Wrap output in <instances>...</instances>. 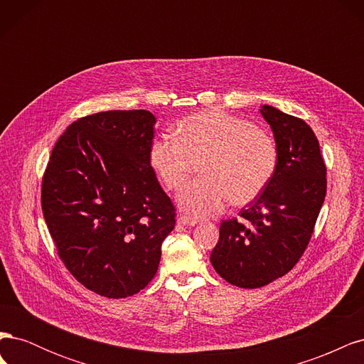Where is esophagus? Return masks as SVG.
<instances>
[{
	"instance_id": "34e87169",
	"label": "esophagus",
	"mask_w": 364,
	"mask_h": 364,
	"mask_svg": "<svg viewBox=\"0 0 364 364\" xmlns=\"http://www.w3.org/2000/svg\"><path fill=\"white\" fill-rule=\"evenodd\" d=\"M178 223L182 226H196L197 225V220L191 218V217H186V215H181L178 218Z\"/></svg>"
}]
</instances>
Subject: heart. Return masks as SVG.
Here are the masks:
<instances>
[{
    "instance_id": "obj_1",
    "label": "heart",
    "mask_w": 364,
    "mask_h": 364,
    "mask_svg": "<svg viewBox=\"0 0 364 364\" xmlns=\"http://www.w3.org/2000/svg\"><path fill=\"white\" fill-rule=\"evenodd\" d=\"M178 136L164 134L149 147L150 167L168 190H178L197 162L202 178L186 183L178 205L196 218L222 211L230 200L246 205L266 190L278 167V149L266 130L220 111L182 119Z\"/></svg>"
}]
</instances>
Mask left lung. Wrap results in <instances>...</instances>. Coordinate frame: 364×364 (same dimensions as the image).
<instances>
[{"instance_id":"8db88e82","label":"left lung","mask_w":364,"mask_h":364,"mask_svg":"<svg viewBox=\"0 0 364 364\" xmlns=\"http://www.w3.org/2000/svg\"><path fill=\"white\" fill-rule=\"evenodd\" d=\"M278 149V167L255 200L237 218L220 223L211 252L215 272L241 289H258L284 277L299 261L326 194V167L304 119L264 105Z\"/></svg>"}]
</instances>
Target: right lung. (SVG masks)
Masks as SVG:
<instances>
[{
  "label": "right lung",
  "mask_w": 364,
  "mask_h": 364,
  "mask_svg": "<svg viewBox=\"0 0 364 364\" xmlns=\"http://www.w3.org/2000/svg\"><path fill=\"white\" fill-rule=\"evenodd\" d=\"M151 112L79 118L58 139L42 179V213L58 253L87 290L121 299L153 279L176 209L150 167Z\"/></svg>",
  "instance_id": "obj_1"
}]
</instances>
